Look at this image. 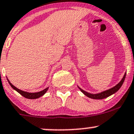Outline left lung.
<instances>
[{"instance_id": "obj_1", "label": "left lung", "mask_w": 134, "mask_h": 134, "mask_svg": "<svg viewBox=\"0 0 134 134\" xmlns=\"http://www.w3.org/2000/svg\"><path fill=\"white\" fill-rule=\"evenodd\" d=\"M125 77H126V73L125 74V75H124L122 79L121 80V81L118 83V84H117L115 86H114V87H112V88H111V89H109V90H108L102 91V92H101L100 93H97V94H91V93H89L86 92V91H83V90H82L81 88H80L79 87H78V88L80 89V91H82V92L85 95L87 96V97H88L89 98H93V99H103V98H107V97H108L109 96L114 94L115 93L117 92V91H118L120 88H121V87L122 86V83H123L124 81H125Z\"/></svg>"}]
</instances>
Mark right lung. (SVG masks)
I'll return each instance as SVG.
<instances>
[{"mask_svg": "<svg viewBox=\"0 0 134 134\" xmlns=\"http://www.w3.org/2000/svg\"><path fill=\"white\" fill-rule=\"evenodd\" d=\"M7 80H8V83H9V85L12 86V87L13 89V90H15L16 91H17L19 93H20V94H21L22 96H23L24 97H25V98H29V99H36V98H40V97L43 96L44 93L47 92V90H48V87H47V88L44 89V90H43V91H40V92H37V93L26 92V91H22V90H20L19 89H18V88H17L16 87H15L12 84V83H10V82H9V80L8 79V78H7Z\"/></svg>", "mask_w": 134, "mask_h": 134, "instance_id": "obj_1", "label": "right lung"}]
</instances>
